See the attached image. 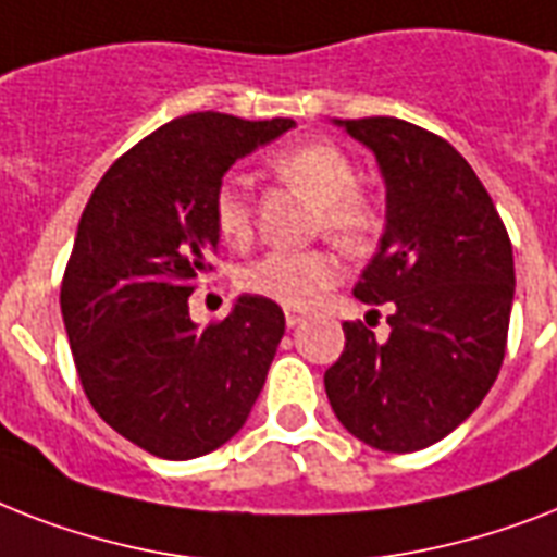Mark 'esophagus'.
<instances>
[{
	"mask_svg": "<svg viewBox=\"0 0 557 557\" xmlns=\"http://www.w3.org/2000/svg\"><path fill=\"white\" fill-rule=\"evenodd\" d=\"M304 318H306L304 309H286V323L292 326V330H295L297 323H304Z\"/></svg>",
	"mask_w": 557,
	"mask_h": 557,
	"instance_id": "esophagus-1",
	"label": "esophagus"
}]
</instances>
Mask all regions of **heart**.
<instances>
[{"mask_svg":"<svg viewBox=\"0 0 557 557\" xmlns=\"http://www.w3.org/2000/svg\"><path fill=\"white\" fill-rule=\"evenodd\" d=\"M283 182L304 190L318 205V227L347 248H361L375 231V210L356 190L358 173L347 152L330 141H309L288 147L274 159ZM213 225L219 239L243 248L253 234L251 199L243 178L227 176L213 193ZM341 260L326 248L309 251H269L239 271V288L265 297L288 309H304L323 288L338 283Z\"/></svg>","mask_w":557,"mask_h":557,"instance_id":"1","label":"heart"}]
</instances>
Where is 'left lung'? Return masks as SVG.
Instances as JSON below:
<instances>
[{
	"mask_svg": "<svg viewBox=\"0 0 557 557\" xmlns=\"http://www.w3.org/2000/svg\"><path fill=\"white\" fill-rule=\"evenodd\" d=\"M335 126L364 144L384 178V234L352 295L389 306V335L344 323L347 344L323 384L356 440L410 454L466 422L500 372L511 243L483 182L440 135L398 117Z\"/></svg>",
	"mask_w": 557,
	"mask_h": 557,
	"instance_id": "obj_1",
	"label": "left lung"
}]
</instances>
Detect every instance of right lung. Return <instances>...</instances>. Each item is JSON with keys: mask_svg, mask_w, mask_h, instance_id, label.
Returning <instances> with one entry per match:
<instances>
[{"mask_svg": "<svg viewBox=\"0 0 557 557\" xmlns=\"http://www.w3.org/2000/svg\"><path fill=\"white\" fill-rule=\"evenodd\" d=\"M292 126L176 117L121 156L83 210L60 288L74 364L100 419L152 457L196 459L225 445L265 384L283 309L243 295L201 330L187 297L219 245L222 176Z\"/></svg>", "mask_w": 557, "mask_h": 557, "instance_id": "add662e5", "label": "right lung"}]
</instances>
